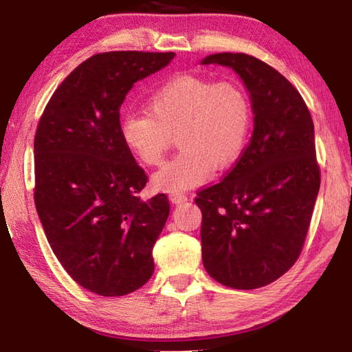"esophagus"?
I'll return each mask as SVG.
<instances>
[{
  "mask_svg": "<svg viewBox=\"0 0 352 352\" xmlns=\"http://www.w3.org/2000/svg\"><path fill=\"white\" fill-rule=\"evenodd\" d=\"M169 199L174 204H183V203H186V201H188V197H186L184 193H170Z\"/></svg>",
  "mask_w": 352,
  "mask_h": 352,
  "instance_id": "34e87169",
  "label": "esophagus"
}]
</instances>
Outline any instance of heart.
<instances>
[{
  "label": "heart",
  "mask_w": 352,
  "mask_h": 352,
  "mask_svg": "<svg viewBox=\"0 0 352 352\" xmlns=\"http://www.w3.org/2000/svg\"><path fill=\"white\" fill-rule=\"evenodd\" d=\"M148 110L124 115L119 133L149 166L162 162L178 134L182 151L153 177L160 192L182 193L206 183L214 169H227L241 157L250 138L251 101L236 81L175 77L151 95Z\"/></svg>",
  "instance_id": "1"
}]
</instances>
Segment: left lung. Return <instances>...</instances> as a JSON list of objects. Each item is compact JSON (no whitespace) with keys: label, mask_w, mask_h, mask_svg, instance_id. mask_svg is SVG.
Wrapping results in <instances>:
<instances>
[{"label":"left lung","mask_w":352,"mask_h":352,"mask_svg":"<svg viewBox=\"0 0 352 352\" xmlns=\"http://www.w3.org/2000/svg\"><path fill=\"white\" fill-rule=\"evenodd\" d=\"M201 65L233 69L254 113L250 145L236 166L195 198L203 263L223 286L258 289L301 254L320 184L315 126L300 92L258 58L218 52Z\"/></svg>","instance_id":"8db88e82"}]
</instances>
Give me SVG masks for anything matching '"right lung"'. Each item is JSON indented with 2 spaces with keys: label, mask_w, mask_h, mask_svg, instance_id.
I'll list each match as a JSON object with an SVG mask.
<instances>
[{
  "label": "right lung",
  "mask_w": 352,
  "mask_h": 352,
  "mask_svg": "<svg viewBox=\"0 0 352 352\" xmlns=\"http://www.w3.org/2000/svg\"><path fill=\"white\" fill-rule=\"evenodd\" d=\"M175 52L111 51L77 66L52 94L34 136V203L52 252L74 281L122 296L151 278L169 216L164 193L139 198L146 175L119 133L136 81Z\"/></svg>",
  "instance_id": "1"
}]
</instances>
